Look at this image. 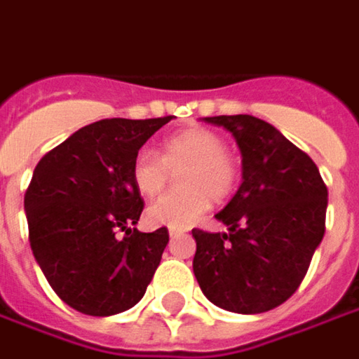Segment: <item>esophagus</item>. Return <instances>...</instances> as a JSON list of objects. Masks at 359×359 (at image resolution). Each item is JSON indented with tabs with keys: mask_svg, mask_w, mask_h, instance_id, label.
Returning <instances> with one entry per match:
<instances>
[{
	"mask_svg": "<svg viewBox=\"0 0 359 359\" xmlns=\"http://www.w3.org/2000/svg\"><path fill=\"white\" fill-rule=\"evenodd\" d=\"M177 236H182V231H174V229H172V231H170V238H177Z\"/></svg>",
	"mask_w": 359,
	"mask_h": 359,
	"instance_id": "obj_1",
	"label": "esophagus"
}]
</instances>
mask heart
Returning <instances> with one entry per match:
<instances>
[{
  "label": "heart",
  "instance_id": "obj_1",
  "mask_svg": "<svg viewBox=\"0 0 359 359\" xmlns=\"http://www.w3.org/2000/svg\"><path fill=\"white\" fill-rule=\"evenodd\" d=\"M158 155L147 150L133 160L130 177L144 197H156L177 175L182 189L165 194L148 207V221L156 226L187 229L211 203H222L236 191L241 180L238 158L224 148L221 135L205 127H191L165 138Z\"/></svg>",
  "mask_w": 359,
  "mask_h": 359
}]
</instances>
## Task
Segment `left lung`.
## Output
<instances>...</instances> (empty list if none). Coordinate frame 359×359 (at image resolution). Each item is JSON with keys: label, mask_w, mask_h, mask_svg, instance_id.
<instances>
[{"label": "left lung", "mask_w": 359, "mask_h": 359, "mask_svg": "<svg viewBox=\"0 0 359 359\" xmlns=\"http://www.w3.org/2000/svg\"><path fill=\"white\" fill-rule=\"evenodd\" d=\"M203 121L224 127L242 152V185L217 219L229 232L194 229V273L205 297L241 315L285 303L325 236L328 189L316 164L252 115Z\"/></svg>", "instance_id": "1"}]
</instances>
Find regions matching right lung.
<instances>
[{
	"mask_svg": "<svg viewBox=\"0 0 359 359\" xmlns=\"http://www.w3.org/2000/svg\"><path fill=\"white\" fill-rule=\"evenodd\" d=\"M170 121L103 118L76 130L34 168L25 194L31 250L54 293L83 315L135 307L160 266L170 234L165 226L133 229L144 201L130 168Z\"/></svg>",
	"mask_w": 359,
	"mask_h": 359,
	"instance_id": "obj_1",
	"label": "right lung"
}]
</instances>
